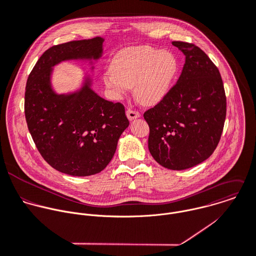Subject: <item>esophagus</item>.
Instances as JSON below:
<instances>
[{
    "label": "esophagus",
    "mask_w": 256,
    "mask_h": 256,
    "mask_svg": "<svg viewBox=\"0 0 256 256\" xmlns=\"http://www.w3.org/2000/svg\"><path fill=\"white\" fill-rule=\"evenodd\" d=\"M126 116H128V118L130 120H134V118H140V114L138 112H136V110H132V108H128V110H126Z\"/></svg>",
    "instance_id": "1"
}]
</instances>
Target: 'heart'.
<instances>
[{
    "label": "heart",
    "mask_w": 256,
    "mask_h": 256,
    "mask_svg": "<svg viewBox=\"0 0 256 256\" xmlns=\"http://www.w3.org/2000/svg\"><path fill=\"white\" fill-rule=\"evenodd\" d=\"M178 68V60L168 50L150 46H132L112 58L110 72L102 76V82L118 96L134 86L136 98L142 104L152 106L168 94Z\"/></svg>",
    "instance_id": "obj_1"
}]
</instances>
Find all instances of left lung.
<instances>
[{"label":"left lung","mask_w":256,"mask_h":256,"mask_svg":"<svg viewBox=\"0 0 256 256\" xmlns=\"http://www.w3.org/2000/svg\"><path fill=\"white\" fill-rule=\"evenodd\" d=\"M186 56L176 84L144 114L148 150L164 168L182 170L208 160L216 148L226 116V96L218 66L198 46L174 40Z\"/></svg>","instance_id":"8db88e82"}]
</instances>
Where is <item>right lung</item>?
I'll return each mask as SVG.
<instances>
[{"label": "right lung", "instance_id": "obj_1", "mask_svg": "<svg viewBox=\"0 0 256 256\" xmlns=\"http://www.w3.org/2000/svg\"><path fill=\"white\" fill-rule=\"evenodd\" d=\"M102 42L94 38L54 46L40 56L26 80L24 116L34 142L52 168L72 176L106 168L130 124L124 106L98 96L90 78L72 94H58L52 88V66L70 60H98Z\"/></svg>", "mask_w": 256, "mask_h": 256}]
</instances>
